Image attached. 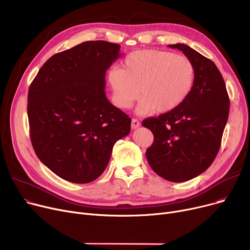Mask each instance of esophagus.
<instances>
[{"label":"esophagus","mask_w":250,"mask_h":250,"mask_svg":"<svg viewBox=\"0 0 250 250\" xmlns=\"http://www.w3.org/2000/svg\"><path fill=\"white\" fill-rule=\"evenodd\" d=\"M140 125H141L140 122H139L138 120H136V118H133V120H132V125H130V126H132V128H133V129H136V128L140 127Z\"/></svg>","instance_id":"1"}]
</instances>
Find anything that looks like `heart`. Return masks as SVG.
I'll return each mask as SVG.
<instances>
[{
    "instance_id": "b5f03b06",
    "label": "heart",
    "mask_w": 250,
    "mask_h": 250,
    "mask_svg": "<svg viewBox=\"0 0 250 250\" xmlns=\"http://www.w3.org/2000/svg\"><path fill=\"white\" fill-rule=\"evenodd\" d=\"M195 67L185 56L157 49L129 54L122 62V70L111 68L107 83L117 107L126 109L141 97L137 113H167L178 108L191 93Z\"/></svg>"
}]
</instances>
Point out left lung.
<instances>
[{
	"label": "left lung",
	"instance_id": "1",
	"mask_svg": "<svg viewBox=\"0 0 250 250\" xmlns=\"http://www.w3.org/2000/svg\"><path fill=\"white\" fill-rule=\"evenodd\" d=\"M181 50L194 64L191 93L178 108L144 120L154 135L147 149L149 165L162 178L182 182L199 176L219 152L229 116L230 100L217 65L187 44L168 45Z\"/></svg>",
	"mask_w": 250,
	"mask_h": 250
}]
</instances>
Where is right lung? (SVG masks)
<instances>
[{"label": "right lung", "instance_id": "add662e5", "mask_svg": "<svg viewBox=\"0 0 250 250\" xmlns=\"http://www.w3.org/2000/svg\"><path fill=\"white\" fill-rule=\"evenodd\" d=\"M121 45L86 42L49 58L28 91L27 114L35 154L52 172L88 183L106 168L113 145L132 120L105 96V74Z\"/></svg>", "mask_w": 250, "mask_h": 250}]
</instances>
